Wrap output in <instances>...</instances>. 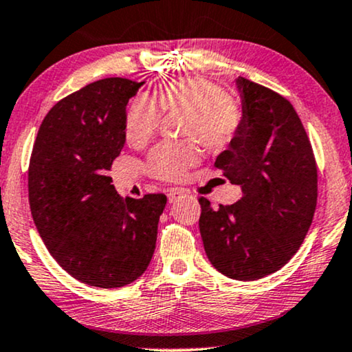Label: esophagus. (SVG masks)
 Masks as SVG:
<instances>
[{
  "label": "esophagus",
  "mask_w": 352,
  "mask_h": 352,
  "mask_svg": "<svg viewBox=\"0 0 352 352\" xmlns=\"http://www.w3.org/2000/svg\"><path fill=\"white\" fill-rule=\"evenodd\" d=\"M184 196H186V191L184 188H170V190H167L168 203H175V201H179L180 198H184Z\"/></svg>",
  "instance_id": "obj_1"
}]
</instances>
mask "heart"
I'll return each instance as SVG.
<instances>
[{
    "label": "heart",
    "mask_w": 352,
    "mask_h": 352,
    "mask_svg": "<svg viewBox=\"0 0 352 352\" xmlns=\"http://www.w3.org/2000/svg\"><path fill=\"white\" fill-rule=\"evenodd\" d=\"M184 112L185 142H164L148 157V170L161 180L179 182L199 159L198 142L209 151H220L235 138L241 111L222 88L203 77H182L154 90L153 98L138 96L125 116V138L142 148L156 135L161 112Z\"/></svg>",
    "instance_id": "obj_1"
}]
</instances>
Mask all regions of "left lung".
<instances>
[{
  "label": "left lung",
  "instance_id": "1",
  "mask_svg": "<svg viewBox=\"0 0 352 352\" xmlns=\"http://www.w3.org/2000/svg\"><path fill=\"white\" fill-rule=\"evenodd\" d=\"M236 87L241 125L214 166L243 196L217 209L199 198V232L210 264L250 282L282 269L302 245L317 206V164L287 98L245 77Z\"/></svg>",
  "mask_w": 352,
  "mask_h": 352
}]
</instances>
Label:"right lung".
I'll return each instance as SVG.
<instances>
[{
  "instance_id": "add662e5",
  "label": "right lung",
  "mask_w": 352,
  "mask_h": 352,
  "mask_svg": "<svg viewBox=\"0 0 352 352\" xmlns=\"http://www.w3.org/2000/svg\"><path fill=\"white\" fill-rule=\"evenodd\" d=\"M144 82H93L51 107L29 166L32 217L56 262L78 282L120 288L148 269L166 195L122 198L107 177L125 144V107Z\"/></svg>"
}]
</instances>
